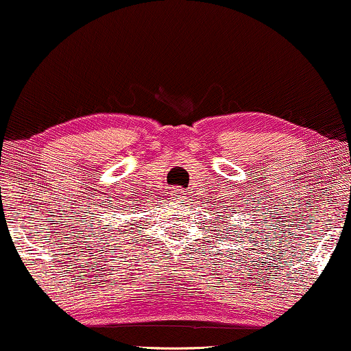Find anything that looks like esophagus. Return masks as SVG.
<instances>
[{
  "label": "esophagus",
  "instance_id": "1",
  "mask_svg": "<svg viewBox=\"0 0 351 351\" xmlns=\"http://www.w3.org/2000/svg\"><path fill=\"white\" fill-rule=\"evenodd\" d=\"M172 198L176 201H185L186 199V191L184 189H174L172 190Z\"/></svg>",
  "mask_w": 351,
  "mask_h": 351
}]
</instances>
